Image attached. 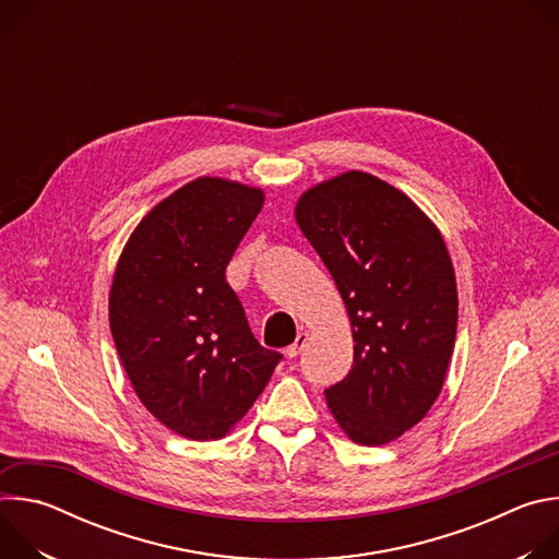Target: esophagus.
I'll return each mask as SVG.
<instances>
[{"instance_id":"1","label":"esophagus","mask_w":559,"mask_h":559,"mask_svg":"<svg viewBox=\"0 0 559 559\" xmlns=\"http://www.w3.org/2000/svg\"><path fill=\"white\" fill-rule=\"evenodd\" d=\"M307 341H309V334H307V332H300V334L296 336V341L285 349V356H287V358H296V356L302 352V347L307 345Z\"/></svg>"}]
</instances>
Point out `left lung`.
<instances>
[{"instance_id": "left-lung-1", "label": "left lung", "mask_w": 559, "mask_h": 559, "mask_svg": "<svg viewBox=\"0 0 559 559\" xmlns=\"http://www.w3.org/2000/svg\"><path fill=\"white\" fill-rule=\"evenodd\" d=\"M296 221L345 300L354 365L325 389L358 444L418 425L442 389L457 328V289L438 227L393 186L345 173L307 190Z\"/></svg>"}]
</instances>
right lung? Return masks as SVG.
Instances as JSON below:
<instances>
[{"label":"right lung","mask_w":559,"mask_h":559,"mask_svg":"<svg viewBox=\"0 0 559 559\" xmlns=\"http://www.w3.org/2000/svg\"><path fill=\"white\" fill-rule=\"evenodd\" d=\"M263 192L201 177L132 231L110 289V330L145 409L190 440L223 438L254 405L283 354L252 334L225 281Z\"/></svg>","instance_id":"add662e5"}]
</instances>
